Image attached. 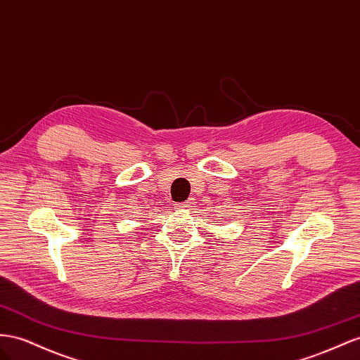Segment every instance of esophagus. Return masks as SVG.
I'll return each instance as SVG.
<instances>
[{
    "instance_id": "esophagus-1",
    "label": "esophagus",
    "mask_w": 360,
    "mask_h": 360,
    "mask_svg": "<svg viewBox=\"0 0 360 360\" xmlns=\"http://www.w3.org/2000/svg\"><path fill=\"white\" fill-rule=\"evenodd\" d=\"M177 207H179V209H189V207H193V201H192V200H186L184 202H180Z\"/></svg>"
}]
</instances>
